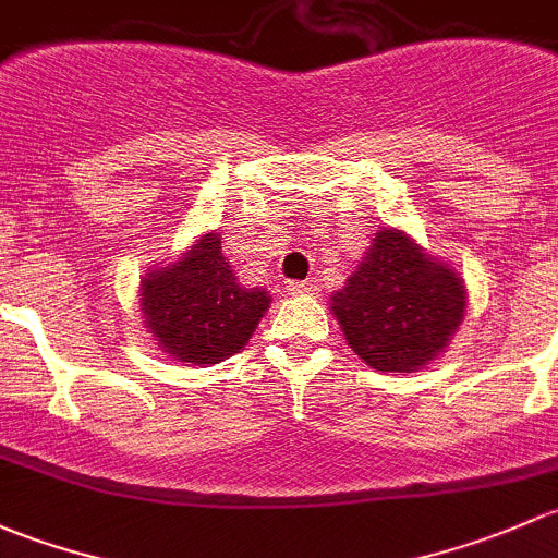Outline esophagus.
<instances>
[{
  "mask_svg": "<svg viewBox=\"0 0 558 558\" xmlns=\"http://www.w3.org/2000/svg\"><path fill=\"white\" fill-rule=\"evenodd\" d=\"M287 292H290V295H317V284H314L312 279L287 281Z\"/></svg>",
  "mask_w": 558,
  "mask_h": 558,
  "instance_id": "1",
  "label": "esophagus"
}]
</instances>
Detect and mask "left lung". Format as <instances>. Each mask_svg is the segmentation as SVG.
<instances>
[{
  "mask_svg": "<svg viewBox=\"0 0 558 558\" xmlns=\"http://www.w3.org/2000/svg\"><path fill=\"white\" fill-rule=\"evenodd\" d=\"M468 306L462 277L408 233L381 228L330 308L354 354L384 373H413L446 352Z\"/></svg>",
  "mask_w": 558,
  "mask_h": 558,
  "instance_id": "left-lung-1",
  "label": "left lung"
}]
</instances>
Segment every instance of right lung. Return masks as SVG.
I'll return each mask as SVG.
<instances>
[{"mask_svg": "<svg viewBox=\"0 0 558 558\" xmlns=\"http://www.w3.org/2000/svg\"><path fill=\"white\" fill-rule=\"evenodd\" d=\"M140 306L169 357L215 365L246 347L271 295L263 287H241L222 255L220 233H204L180 260L142 279Z\"/></svg>", "mask_w": 558, "mask_h": 558, "instance_id": "add662e5", "label": "right lung"}]
</instances>
